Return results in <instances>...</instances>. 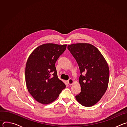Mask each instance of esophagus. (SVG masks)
Here are the masks:
<instances>
[{"mask_svg":"<svg viewBox=\"0 0 127 127\" xmlns=\"http://www.w3.org/2000/svg\"><path fill=\"white\" fill-rule=\"evenodd\" d=\"M68 84L70 85H72V84H73V80L72 79H69L68 80Z\"/></svg>","mask_w":127,"mask_h":127,"instance_id":"1","label":"esophagus"}]
</instances>
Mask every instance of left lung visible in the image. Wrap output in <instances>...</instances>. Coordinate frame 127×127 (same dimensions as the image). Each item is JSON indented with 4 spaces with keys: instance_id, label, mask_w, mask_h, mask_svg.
Returning a JSON list of instances; mask_svg holds the SVG:
<instances>
[{
    "instance_id": "obj_1",
    "label": "left lung",
    "mask_w": 127,
    "mask_h": 127,
    "mask_svg": "<svg viewBox=\"0 0 127 127\" xmlns=\"http://www.w3.org/2000/svg\"><path fill=\"white\" fill-rule=\"evenodd\" d=\"M67 48L75 59L81 74V92L75 98L81 105L92 106L101 99L107 88L110 71L107 62L91 44H73L68 45Z\"/></svg>"
}]
</instances>
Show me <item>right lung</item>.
<instances>
[{
  "mask_svg": "<svg viewBox=\"0 0 127 127\" xmlns=\"http://www.w3.org/2000/svg\"><path fill=\"white\" fill-rule=\"evenodd\" d=\"M67 45L45 44L35 49L26 66L28 90L38 102L46 104L57 99L65 87L59 79L55 63L66 49Z\"/></svg>",
  "mask_w": 127,
  "mask_h": 127,
  "instance_id": "1",
  "label": "right lung"
}]
</instances>
